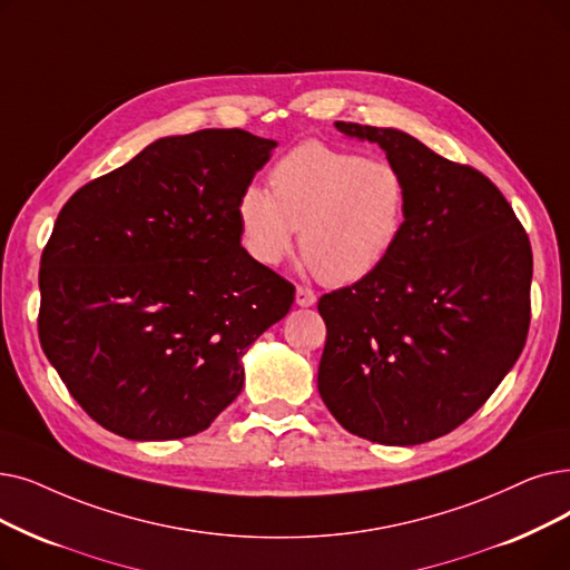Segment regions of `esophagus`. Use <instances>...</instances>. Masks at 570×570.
<instances>
[{
  "mask_svg": "<svg viewBox=\"0 0 570 570\" xmlns=\"http://www.w3.org/2000/svg\"><path fill=\"white\" fill-rule=\"evenodd\" d=\"M295 303H298L301 307H312L316 303V293L307 286H298L295 288Z\"/></svg>",
  "mask_w": 570,
  "mask_h": 570,
  "instance_id": "1",
  "label": "esophagus"
}]
</instances>
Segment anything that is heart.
Wrapping results in <instances>:
<instances>
[{
    "mask_svg": "<svg viewBox=\"0 0 570 570\" xmlns=\"http://www.w3.org/2000/svg\"><path fill=\"white\" fill-rule=\"evenodd\" d=\"M267 184L246 186L235 209L244 249L261 265H279L301 228L305 265L346 286L375 275L403 239L410 186L386 158L303 141L269 167Z\"/></svg>",
    "mask_w": 570,
    "mask_h": 570,
    "instance_id": "1",
    "label": "heart"
}]
</instances>
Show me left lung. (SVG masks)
Returning <instances> with one entry per match:
<instances>
[{
	"instance_id": "obj_1",
	"label": "left lung",
	"mask_w": 570,
	"mask_h": 570,
	"mask_svg": "<svg viewBox=\"0 0 570 570\" xmlns=\"http://www.w3.org/2000/svg\"><path fill=\"white\" fill-rule=\"evenodd\" d=\"M377 141L410 186L391 258L318 298V393L340 426L380 444L448 435L497 391L531 324V242L480 169L407 132L335 122Z\"/></svg>"
}]
</instances>
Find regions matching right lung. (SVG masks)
<instances>
[{
	"label": "right lung",
	"mask_w": 570,
	"mask_h": 570,
	"mask_svg": "<svg viewBox=\"0 0 570 570\" xmlns=\"http://www.w3.org/2000/svg\"><path fill=\"white\" fill-rule=\"evenodd\" d=\"M277 141L244 130L163 137L73 193L39 267V340L86 414L128 440L212 426L242 354L295 286L239 244L237 197Z\"/></svg>",
	"instance_id": "right-lung-1"
}]
</instances>
